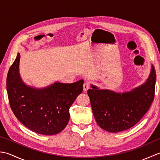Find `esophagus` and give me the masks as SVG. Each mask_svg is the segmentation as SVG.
<instances>
[{"label": "esophagus", "instance_id": "34e87169", "mask_svg": "<svg viewBox=\"0 0 160 160\" xmlns=\"http://www.w3.org/2000/svg\"><path fill=\"white\" fill-rule=\"evenodd\" d=\"M89 89V84L88 82H84V85H83V91H87L88 89Z\"/></svg>", "mask_w": 160, "mask_h": 160}]
</instances>
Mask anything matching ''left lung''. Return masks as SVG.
<instances>
[{"mask_svg": "<svg viewBox=\"0 0 160 160\" xmlns=\"http://www.w3.org/2000/svg\"><path fill=\"white\" fill-rule=\"evenodd\" d=\"M156 74L151 64L145 82L129 91L115 92L91 84L87 91L96 121L104 130L118 132L139 122L148 111L155 96Z\"/></svg>", "mask_w": 160, "mask_h": 160, "instance_id": "8db88e82", "label": "left lung"}]
</instances>
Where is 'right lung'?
Segmentation results:
<instances>
[{"label": "right lung", "instance_id": "1", "mask_svg": "<svg viewBox=\"0 0 160 160\" xmlns=\"http://www.w3.org/2000/svg\"><path fill=\"white\" fill-rule=\"evenodd\" d=\"M20 55L18 53L7 77V91L13 113L30 130L52 135L66 127L69 108L83 90L84 80L71 84L55 82L44 88L29 86L19 72Z\"/></svg>", "mask_w": 160, "mask_h": 160}]
</instances>
